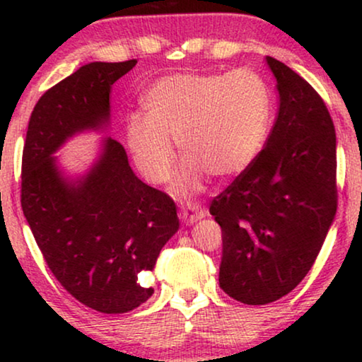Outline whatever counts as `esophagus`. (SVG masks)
I'll use <instances>...</instances> for the list:
<instances>
[{"instance_id":"esophagus-1","label":"esophagus","mask_w":362,"mask_h":362,"mask_svg":"<svg viewBox=\"0 0 362 362\" xmlns=\"http://www.w3.org/2000/svg\"><path fill=\"white\" fill-rule=\"evenodd\" d=\"M207 211L204 207L197 206V204H187V206H181L180 209V219L185 222V224H194L202 217H206Z\"/></svg>"}]
</instances>
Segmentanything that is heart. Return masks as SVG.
<instances>
[{"mask_svg": "<svg viewBox=\"0 0 362 362\" xmlns=\"http://www.w3.org/2000/svg\"><path fill=\"white\" fill-rule=\"evenodd\" d=\"M145 115L127 123V146L153 185L170 180L173 141L187 156L175 181L181 196L199 192L206 176L219 180L249 170L264 150L274 118L269 83L250 69L229 74H175L148 88Z\"/></svg>", "mask_w": 362, "mask_h": 362, "instance_id": "obj_1", "label": "heart"}]
</instances>
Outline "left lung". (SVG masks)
I'll return each mask as SVG.
<instances>
[{
  "label": "left lung",
  "mask_w": 362,
  "mask_h": 362,
  "mask_svg": "<svg viewBox=\"0 0 362 362\" xmlns=\"http://www.w3.org/2000/svg\"><path fill=\"white\" fill-rule=\"evenodd\" d=\"M279 113L249 170L211 202L222 229L219 285L245 305L290 293L313 267L338 207L336 133L318 92L267 56Z\"/></svg>",
  "instance_id": "left-lung-1"
}]
</instances>
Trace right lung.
I'll use <instances>...</instances> for the list:
<instances>
[{
  "mask_svg": "<svg viewBox=\"0 0 362 362\" xmlns=\"http://www.w3.org/2000/svg\"><path fill=\"white\" fill-rule=\"evenodd\" d=\"M136 66L90 62L39 98L23 150L21 207L52 275L74 298L107 315L150 298L141 276L180 229L166 192L138 180L125 148L102 141L83 176L69 177L52 156L69 138L110 123V88Z\"/></svg>",
  "mask_w": 362,
  "mask_h": 362,
  "instance_id": "add662e5",
  "label": "right lung"
}]
</instances>
